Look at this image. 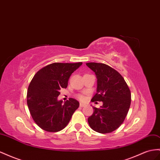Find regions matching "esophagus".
Returning a JSON list of instances; mask_svg holds the SVG:
<instances>
[{"label": "esophagus", "instance_id": "1", "mask_svg": "<svg viewBox=\"0 0 160 160\" xmlns=\"http://www.w3.org/2000/svg\"><path fill=\"white\" fill-rule=\"evenodd\" d=\"M80 107H84L85 105L84 104V103H80Z\"/></svg>", "mask_w": 160, "mask_h": 160}]
</instances>
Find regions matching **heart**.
I'll return each instance as SVG.
<instances>
[{
    "label": "heart",
    "instance_id": "heart-1",
    "mask_svg": "<svg viewBox=\"0 0 160 160\" xmlns=\"http://www.w3.org/2000/svg\"><path fill=\"white\" fill-rule=\"evenodd\" d=\"M79 98L81 100H85V97L83 96H82V95H80V96H79Z\"/></svg>",
    "mask_w": 160,
    "mask_h": 160
}]
</instances>
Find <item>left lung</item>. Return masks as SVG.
Returning a JSON list of instances; mask_svg holds the SVG:
<instances>
[{"instance_id":"left-lung-1","label":"left lung","mask_w":160,"mask_h":160,"mask_svg":"<svg viewBox=\"0 0 160 160\" xmlns=\"http://www.w3.org/2000/svg\"><path fill=\"white\" fill-rule=\"evenodd\" d=\"M96 75L97 92L92 102H103L100 108L93 106L88 123L93 131L109 133L116 130L126 118L131 102V93L122 76L103 63H86Z\"/></svg>"}]
</instances>
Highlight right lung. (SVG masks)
Instances as JSON below:
<instances>
[{
    "mask_svg": "<svg viewBox=\"0 0 160 160\" xmlns=\"http://www.w3.org/2000/svg\"><path fill=\"white\" fill-rule=\"evenodd\" d=\"M82 64H50L38 71L29 83L27 93L28 108L35 122L43 130L58 132L67 127L79 106L73 98L63 103L58 100L61 88H67L72 73Z\"/></svg>",
    "mask_w": 160,
    "mask_h": 160,
    "instance_id": "right-lung-1",
    "label": "right lung"
}]
</instances>
